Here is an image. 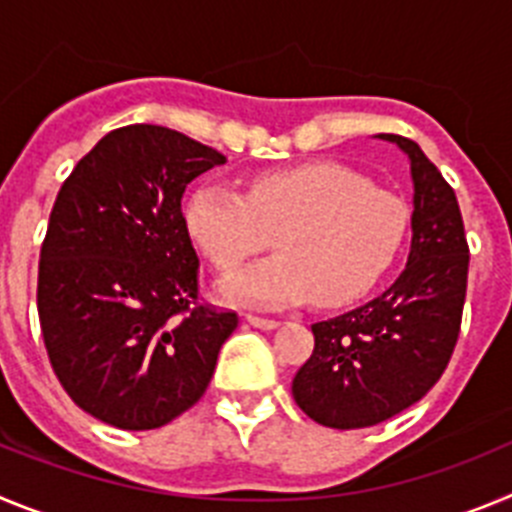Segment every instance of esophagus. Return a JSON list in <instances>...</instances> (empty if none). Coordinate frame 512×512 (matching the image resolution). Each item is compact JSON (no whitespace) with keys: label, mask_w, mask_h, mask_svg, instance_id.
Wrapping results in <instances>:
<instances>
[{"label":"esophagus","mask_w":512,"mask_h":512,"mask_svg":"<svg viewBox=\"0 0 512 512\" xmlns=\"http://www.w3.org/2000/svg\"><path fill=\"white\" fill-rule=\"evenodd\" d=\"M246 320L253 325V328H261V330H271V328H277V325H279V320L261 318V315H246Z\"/></svg>","instance_id":"1"}]
</instances>
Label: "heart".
I'll return each instance as SVG.
<instances>
[{
    "label": "heart",
    "instance_id": "b5f03b06",
    "mask_svg": "<svg viewBox=\"0 0 512 512\" xmlns=\"http://www.w3.org/2000/svg\"><path fill=\"white\" fill-rule=\"evenodd\" d=\"M182 217L194 246L223 274L264 251L269 230H277L279 256L223 287L228 300L264 307L359 300L390 269L410 228L400 194L338 161L256 171L246 194L200 182Z\"/></svg>",
    "mask_w": 512,
    "mask_h": 512
}]
</instances>
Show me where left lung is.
I'll list each match as a JSON object with an SVG mask.
<instances>
[{
    "label": "left lung",
    "mask_w": 512,
    "mask_h": 512,
    "mask_svg": "<svg viewBox=\"0 0 512 512\" xmlns=\"http://www.w3.org/2000/svg\"><path fill=\"white\" fill-rule=\"evenodd\" d=\"M410 158L413 246L384 295L312 325L315 348L292 379L307 418L369 428L428 395L449 366L467 300L469 243L451 184L415 140L382 133Z\"/></svg>",
    "instance_id": "obj_1"
}]
</instances>
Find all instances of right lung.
I'll return each instance as SVG.
<instances>
[{
	"mask_svg": "<svg viewBox=\"0 0 512 512\" xmlns=\"http://www.w3.org/2000/svg\"><path fill=\"white\" fill-rule=\"evenodd\" d=\"M225 164L161 125L104 135L63 182L38 264L53 372L84 413L122 431L171 423L205 395L233 310L200 297L182 217L194 176Z\"/></svg>",
	"mask_w": 512,
	"mask_h": 512,
	"instance_id": "right-lung-1",
	"label": "right lung"
}]
</instances>
